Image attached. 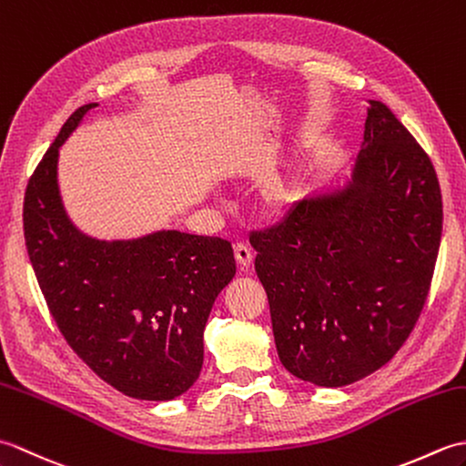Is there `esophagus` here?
Masks as SVG:
<instances>
[{"label":"esophagus","instance_id":"obj_1","mask_svg":"<svg viewBox=\"0 0 466 466\" xmlns=\"http://www.w3.org/2000/svg\"><path fill=\"white\" fill-rule=\"evenodd\" d=\"M234 256H236V262H238L240 268H250L254 254H252V250L248 248V246H246V244H236L234 246Z\"/></svg>","mask_w":466,"mask_h":466}]
</instances>
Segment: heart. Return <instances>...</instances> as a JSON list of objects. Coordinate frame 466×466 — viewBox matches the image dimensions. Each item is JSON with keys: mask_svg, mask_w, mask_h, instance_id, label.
I'll return each instance as SVG.
<instances>
[{"mask_svg": "<svg viewBox=\"0 0 466 466\" xmlns=\"http://www.w3.org/2000/svg\"><path fill=\"white\" fill-rule=\"evenodd\" d=\"M296 198V187L286 186V184H276L270 186L268 190L264 192V202L266 206H270L272 210H280L286 204H290Z\"/></svg>", "mask_w": 466, "mask_h": 466, "instance_id": "b5f03b06", "label": "heart"}]
</instances>
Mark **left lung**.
<instances>
[{
	"label": "left lung",
	"mask_w": 466,
	"mask_h": 466,
	"mask_svg": "<svg viewBox=\"0 0 466 466\" xmlns=\"http://www.w3.org/2000/svg\"><path fill=\"white\" fill-rule=\"evenodd\" d=\"M441 232L429 156L389 107L369 100L350 176L250 236L284 369L339 389L389 362L427 300Z\"/></svg>",
	"instance_id": "8db88e82"
}]
</instances>
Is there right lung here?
<instances>
[{
	"label": "right lung",
	"instance_id": "right-lung-1",
	"mask_svg": "<svg viewBox=\"0 0 466 466\" xmlns=\"http://www.w3.org/2000/svg\"><path fill=\"white\" fill-rule=\"evenodd\" d=\"M96 106L69 116L29 177V262L59 332L102 380L126 397L172 400L200 376L208 316L236 274L232 244L166 228L100 240L72 222L57 184L59 147Z\"/></svg>",
	"mask_w": 466,
	"mask_h": 466
}]
</instances>
